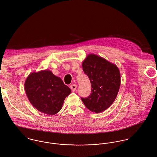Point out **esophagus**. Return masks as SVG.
Here are the masks:
<instances>
[{
  "instance_id": "34e87169",
  "label": "esophagus",
  "mask_w": 157,
  "mask_h": 157,
  "mask_svg": "<svg viewBox=\"0 0 157 157\" xmlns=\"http://www.w3.org/2000/svg\"><path fill=\"white\" fill-rule=\"evenodd\" d=\"M70 88L71 89L72 91L74 92V91L75 90V89H76V88H77V85H75V84L71 85H70Z\"/></svg>"
}]
</instances>
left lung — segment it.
<instances>
[{
	"instance_id": "left-lung-1",
	"label": "left lung",
	"mask_w": 157,
	"mask_h": 157,
	"mask_svg": "<svg viewBox=\"0 0 157 157\" xmlns=\"http://www.w3.org/2000/svg\"><path fill=\"white\" fill-rule=\"evenodd\" d=\"M84 72L92 86L91 94L82 100L91 112L101 113L114 102L121 86V74L117 67L103 57L89 54L82 63Z\"/></svg>"
}]
</instances>
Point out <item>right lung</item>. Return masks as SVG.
Segmentation results:
<instances>
[{
  "mask_svg": "<svg viewBox=\"0 0 157 157\" xmlns=\"http://www.w3.org/2000/svg\"><path fill=\"white\" fill-rule=\"evenodd\" d=\"M25 89L31 104L48 115L57 113L71 92L60 77L47 70L30 73L25 81Z\"/></svg>",
  "mask_w": 157,
  "mask_h": 157,
  "instance_id": "add662e5",
  "label": "right lung"
}]
</instances>
